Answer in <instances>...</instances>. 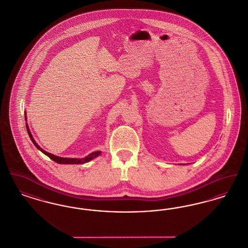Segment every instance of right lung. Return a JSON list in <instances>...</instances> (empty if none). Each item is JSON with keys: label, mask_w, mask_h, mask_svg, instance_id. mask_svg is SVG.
Returning <instances> with one entry per match:
<instances>
[{"label": "right lung", "mask_w": 248, "mask_h": 248, "mask_svg": "<svg viewBox=\"0 0 248 248\" xmlns=\"http://www.w3.org/2000/svg\"><path fill=\"white\" fill-rule=\"evenodd\" d=\"M25 120H26V127H27V131H28L29 137L31 138V141L34 144V146H35L36 148H37L39 151H41L43 154H46V156H48L51 160H53L54 162L58 163L59 165H82V164H85V163L90 162L91 160H93L94 158L99 156V155L101 154L100 151H96V152H94V153H92V154L85 156L84 158H66V157H59V156H57V155L49 154L47 152H46L45 150H43V149L36 143L35 140H34V139H33L31 133V130L29 128V125H28V124H27V112H26V111H25Z\"/></svg>", "instance_id": "right-lung-1"}]
</instances>
